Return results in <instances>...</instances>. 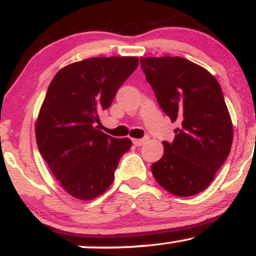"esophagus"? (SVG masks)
Returning a JSON list of instances; mask_svg holds the SVG:
<instances>
[{"instance_id":"esophagus-1","label":"esophagus","mask_w":256,"mask_h":256,"mask_svg":"<svg viewBox=\"0 0 256 256\" xmlns=\"http://www.w3.org/2000/svg\"><path fill=\"white\" fill-rule=\"evenodd\" d=\"M146 140H148V138H140V140H136V138H134V140H132V142H134V146H140L144 144Z\"/></svg>"}]
</instances>
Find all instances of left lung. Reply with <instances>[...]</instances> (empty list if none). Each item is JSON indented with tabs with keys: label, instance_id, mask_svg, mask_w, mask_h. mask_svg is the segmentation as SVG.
<instances>
[{
	"label": "left lung",
	"instance_id": "left-lung-1",
	"mask_svg": "<svg viewBox=\"0 0 256 256\" xmlns=\"http://www.w3.org/2000/svg\"><path fill=\"white\" fill-rule=\"evenodd\" d=\"M140 67L161 110L180 124L173 142H164L165 152L152 165V176L176 196L204 192L230 154L234 138L219 83L184 58H140Z\"/></svg>",
	"mask_w": 256,
	"mask_h": 256
}]
</instances>
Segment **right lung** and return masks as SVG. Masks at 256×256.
<instances>
[{
    "instance_id": "1",
    "label": "right lung",
    "mask_w": 256,
    "mask_h": 256,
    "mask_svg": "<svg viewBox=\"0 0 256 256\" xmlns=\"http://www.w3.org/2000/svg\"><path fill=\"white\" fill-rule=\"evenodd\" d=\"M138 66L136 56L90 58L52 78L36 120L40 155L67 194L82 201L102 195L114 180L128 138L98 130L100 113Z\"/></svg>"
}]
</instances>
